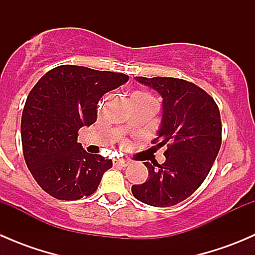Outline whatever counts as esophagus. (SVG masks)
Returning a JSON list of instances; mask_svg holds the SVG:
<instances>
[{"label": "esophagus", "instance_id": "obj_1", "mask_svg": "<svg viewBox=\"0 0 255 255\" xmlns=\"http://www.w3.org/2000/svg\"><path fill=\"white\" fill-rule=\"evenodd\" d=\"M113 164L118 166H128L130 161L127 160V159H113Z\"/></svg>", "mask_w": 255, "mask_h": 255}]
</instances>
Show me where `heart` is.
Wrapping results in <instances>:
<instances>
[{"label":"heart","instance_id":"heart-1","mask_svg":"<svg viewBox=\"0 0 255 255\" xmlns=\"http://www.w3.org/2000/svg\"><path fill=\"white\" fill-rule=\"evenodd\" d=\"M133 97H137V99H151L150 96H148L146 94H143V92H137V94L133 95L132 99H133Z\"/></svg>","mask_w":255,"mask_h":255}]
</instances>
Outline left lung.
I'll list each match as a JSON object with an SVG mask.
<instances>
[{
  "instance_id": "left-lung-1",
  "label": "left lung",
  "mask_w": 255,
  "mask_h": 255,
  "mask_svg": "<svg viewBox=\"0 0 255 255\" xmlns=\"http://www.w3.org/2000/svg\"><path fill=\"white\" fill-rule=\"evenodd\" d=\"M163 97V113L151 150L165 146V161L149 164V177L133 185V196L155 207H169L191 196L212 168L222 142L221 115L201 87L175 78H134Z\"/></svg>"
}]
</instances>
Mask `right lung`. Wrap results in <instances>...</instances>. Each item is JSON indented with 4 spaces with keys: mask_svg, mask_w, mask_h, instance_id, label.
<instances>
[{
    "mask_svg": "<svg viewBox=\"0 0 255 255\" xmlns=\"http://www.w3.org/2000/svg\"><path fill=\"white\" fill-rule=\"evenodd\" d=\"M129 76L60 65L35 84L20 122L23 155L35 181L50 196L73 201L94 194L111 159L87 153L78 130L96 122L97 104Z\"/></svg>",
    "mask_w": 255,
    "mask_h": 255,
    "instance_id": "1",
    "label": "right lung"
}]
</instances>
